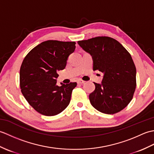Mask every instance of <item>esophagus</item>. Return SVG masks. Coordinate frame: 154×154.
<instances>
[{
  "instance_id": "obj_1",
  "label": "esophagus",
  "mask_w": 154,
  "mask_h": 154,
  "mask_svg": "<svg viewBox=\"0 0 154 154\" xmlns=\"http://www.w3.org/2000/svg\"><path fill=\"white\" fill-rule=\"evenodd\" d=\"M85 82V81H83L82 79H79V80L77 81V83L78 84H83Z\"/></svg>"
}]
</instances>
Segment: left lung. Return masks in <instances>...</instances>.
Wrapping results in <instances>:
<instances>
[{
	"label": "left lung",
	"instance_id": "1",
	"mask_svg": "<svg viewBox=\"0 0 154 154\" xmlns=\"http://www.w3.org/2000/svg\"><path fill=\"white\" fill-rule=\"evenodd\" d=\"M91 55L93 70L104 73L101 84L89 94L92 106L111 114L124 109L132 99L136 86V69L131 55L114 39L99 36L77 42Z\"/></svg>",
	"mask_w": 154,
	"mask_h": 154
}]
</instances>
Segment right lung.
I'll return each mask as SVG.
<instances>
[{"label":"right lung","instance_id":"add662e5","mask_svg":"<svg viewBox=\"0 0 154 154\" xmlns=\"http://www.w3.org/2000/svg\"><path fill=\"white\" fill-rule=\"evenodd\" d=\"M75 42H42L25 57L20 69V85L24 98L43 115L55 116L66 109L77 83L57 85V71L63 70Z\"/></svg>","mask_w":154,"mask_h":154}]
</instances>
